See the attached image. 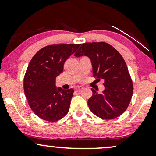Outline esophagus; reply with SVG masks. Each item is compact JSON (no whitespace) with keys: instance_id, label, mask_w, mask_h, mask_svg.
<instances>
[{"instance_id":"esophagus-1","label":"esophagus","mask_w":156,"mask_h":156,"mask_svg":"<svg viewBox=\"0 0 156 156\" xmlns=\"http://www.w3.org/2000/svg\"><path fill=\"white\" fill-rule=\"evenodd\" d=\"M84 88L83 87H76V90L77 91V92H80V91L81 90H83Z\"/></svg>"}]
</instances>
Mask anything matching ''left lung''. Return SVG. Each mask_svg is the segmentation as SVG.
<instances>
[{
  "instance_id": "1",
  "label": "left lung",
  "mask_w": 156,
  "mask_h": 156,
  "mask_svg": "<svg viewBox=\"0 0 156 156\" xmlns=\"http://www.w3.org/2000/svg\"><path fill=\"white\" fill-rule=\"evenodd\" d=\"M87 55L92 64L93 76L104 80L105 89L101 94L92 89L88 101L93 114L104 119H112L124 113L130 104L133 85L128 67L120 53L106 42L81 44L75 56Z\"/></svg>"
}]
</instances>
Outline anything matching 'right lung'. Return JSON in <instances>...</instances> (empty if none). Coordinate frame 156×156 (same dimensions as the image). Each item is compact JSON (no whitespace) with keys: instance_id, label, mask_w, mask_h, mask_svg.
<instances>
[{"instance_id":"add662e5","label":"right lung","mask_w":156,"mask_h":156,"mask_svg":"<svg viewBox=\"0 0 156 156\" xmlns=\"http://www.w3.org/2000/svg\"><path fill=\"white\" fill-rule=\"evenodd\" d=\"M80 44H51L31 58L25 74L23 87L28 105L44 120L56 122L69 112L74 90L55 87V78L63 72L66 60Z\"/></svg>"}]
</instances>
